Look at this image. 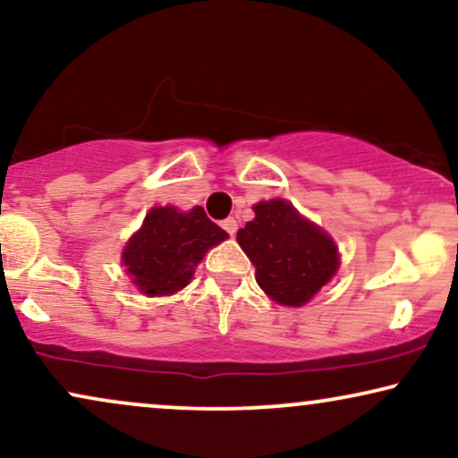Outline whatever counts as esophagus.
<instances>
[{"label": "esophagus", "mask_w": 458, "mask_h": 458, "mask_svg": "<svg viewBox=\"0 0 458 458\" xmlns=\"http://www.w3.org/2000/svg\"><path fill=\"white\" fill-rule=\"evenodd\" d=\"M222 228H224L225 233H228L230 236H233V234H236V228H239V224H236L234 217H228V219H224V222H222Z\"/></svg>", "instance_id": "34e87169"}]
</instances>
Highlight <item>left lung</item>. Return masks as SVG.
<instances>
[{
  "instance_id": "1",
  "label": "left lung",
  "mask_w": 458,
  "mask_h": 458,
  "mask_svg": "<svg viewBox=\"0 0 458 458\" xmlns=\"http://www.w3.org/2000/svg\"><path fill=\"white\" fill-rule=\"evenodd\" d=\"M253 211L236 241L256 266L258 285L283 306L306 304L338 270L334 239L283 199L258 202Z\"/></svg>"
}]
</instances>
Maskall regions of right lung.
I'll return each mask as SVG.
<instances>
[{
    "label": "right lung",
    "mask_w": 458,
    "mask_h": 458,
    "mask_svg": "<svg viewBox=\"0 0 458 458\" xmlns=\"http://www.w3.org/2000/svg\"><path fill=\"white\" fill-rule=\"evenodd\" d=\"M228 239L202 207H154L123 251L132 285L146 296H171L190 283L207 249Z\"/></svg>",
    "instance_id": "right-lung-1"
}]
</instances>
